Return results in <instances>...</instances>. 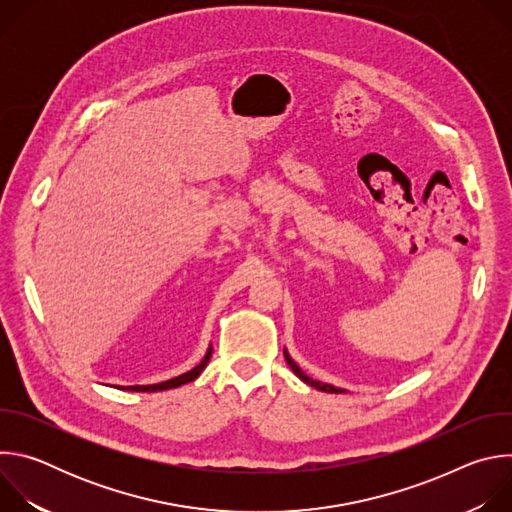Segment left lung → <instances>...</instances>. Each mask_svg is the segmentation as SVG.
<instances>
[{"mask_svg":"<svg viewBox=\"0 0 512 512\" xmlns=\"http://www.w3.org/2000/svg\"><path fill=\"white\" fill-rule=\"evenodd\" d=\"M283 354H285V360H287V364H289V369L291 371H294L304 383H308L310 387H314V389H318V391H324V393H344L342 389H338V387H332V385H326V383H320V381H312L300 367H298V364L294 362V360H291V356L283 350Z\"/></svg>","mask_w":512,"mask_h":512,"instance_id":"8db88e82","label":"left lung"}]
</instances>
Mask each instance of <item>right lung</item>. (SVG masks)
Instances as JSON below:
<instances>
[{
	"mask_svg": "<svg viewBox=\"0 0 512 512\" xmlns=\"http://www.w3.org/2000/svg\"><path fill=\"white\" fill-rule=\"evenodd\" d=\"M210 354H212V348H208V352H206V356L202 358V362L196 364V367H194L192 371H188V373H184V375H180V377H176V379H170V381H164V383H158V385H133V387H127V391L154 393V391H166V389H174V387H180V385H184V383H190V381H194V379L204 371L206 362L210 360Z\"/></svg>",
	"mask_w": 512,
	"mask_h": 512,
	"instance_id": "add662e5",
	"label": "right lung"
}]
</instances>
